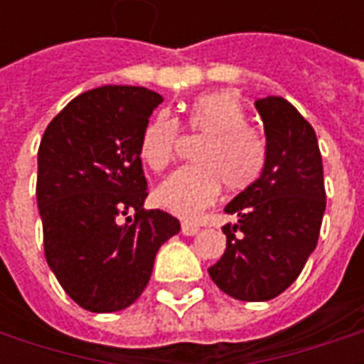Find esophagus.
Segmentation results:
<instances>
[{"instance_id":"obj_1","label":"esophagus","mask_w":364,"mask_h":364,"mask_svg":"<svg viewBox=\"0 0 364 364\" xmlns=\"http://www.w3.org/2000/svg\"><path fill=\"white\" fill-rule=\"evenodd\" d=\"M181 232L185 234V236H195V234H198V232H200V228H198L197 224H191V222H183Z\"/></svg>"}]
</instances>
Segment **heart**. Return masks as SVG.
<instances>
[{"instance_id":"obj_1","label":"heart","mask_w":364,"mask_h":364,"mask_svg":"<svg viewBox=\"0 0 364 364\" xmlns=\"http://www.w3.org/2000/svg\"><path fill=\"white\" fill-rule=\"evenodd\" d=\"M247 122L242 101L234 93L216 91L193 101L181 128L203 138L193 151L197 166L183 167L156 191V200L167 213L195 220L213 205L224 185L244 191L259 179L265 166V140ZM179 122L159 112L146 124L140 138V158L151 171L171 166L181 138Z\"/></svg>"}]
</instances>
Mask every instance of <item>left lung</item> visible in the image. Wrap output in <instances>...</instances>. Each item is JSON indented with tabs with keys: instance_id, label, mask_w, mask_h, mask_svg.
<instances>
[{
	"instance_id": "8db88e82",
	"label": "left lung",
	"mask_w": 364,
	"mask_h": 364,
	"mask_svg": "<svg viewBox=\"0 0 364 364\" xmlns=\"http://www.w3.org/2000/svg\"><path fill=\"white\" fill-rule=\"evenodd\" d=\"M267 150L257 181L242 191L226 213V252L208 269L228 296L263 302L279 296L302 273L318 244L326 210L323 166L312 124L282 99L255 101Z\"/></svg>"
}]
</instances>
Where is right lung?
I'll return each instance as SVG.
<instances>
[{"label": "right lung", "instance_id": "right-lung-1", "mask_svg": "<svg viewBox=\"0 0 364 364\" xmlns=\"http://www.w3.org/2000/svg\"><path fill=\"white\" fill-rule=\"evenodd\" d=\"M164 99L134 85L85 91L44 130L36 203L44 255L75 304L119 312L150 282L156 253L181 224L146 210L140 138Z\"/></svg>", "mask_w": 364, "mask_h": 364}]
</instances>
